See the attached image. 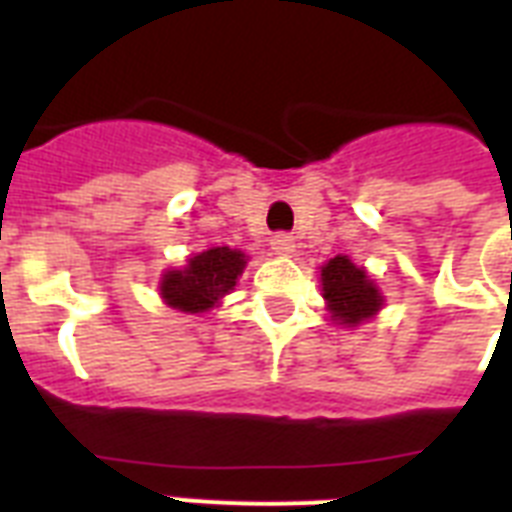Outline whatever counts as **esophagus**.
I'll use <instances>...</instances> for the list:
<instances>
[{
    "instance_id": "esophagus-1",
    "label": "esophagus",
    "mask_w": 512,
    "mask_h": 512,
    "mask_svg": "<svg viewBox=\"0 0 512 512\" xmlns=\"http://www.w3.org/2000/svg\"><path fill=\"white\" fill-rule=\"evenodd\" d=\"M271 249L276 255H292L295 252V239L287 236V233H276L271 239Z\"/></svg>"
}]
</instances>
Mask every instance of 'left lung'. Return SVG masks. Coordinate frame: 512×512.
<instances>
[{"mask_svg": "<svg viewBox=\"0 0 512 512\" xmlns=\"http://www.w3.org/2000/svg\"><path fill=\"white\" fill-rule=\"evenodd\" d=\"M321 295L327 300L332 321L342 327H358L382 308L377 284L366 276L364 268L350 263V257L345 255L332 257L321 268Z\"/></svg>", "mask_w": 512, "mask_h": 512, "instance_id": "obj_1", "label": "left lung"}]
</instances>
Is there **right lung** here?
Segmentation results:
<instances>
[{
  "instance_id": "right-lung-1",
  "label": "right lung",
  "mask_w": 512,
  "mask_h": 512,
  "mask_svg": "<svg viewBox=\"0 0 512 512\" xmlns=\"http://www.w3.org/2000/svg\"><path fill=\"white\" fill-rule=\"evenodd\" d=\"M247 257L239 249L212 247L188 260L183 271H167L159 281V295L170 308L204 313L236 287Z\"/></svg>"
}]
</instances>
